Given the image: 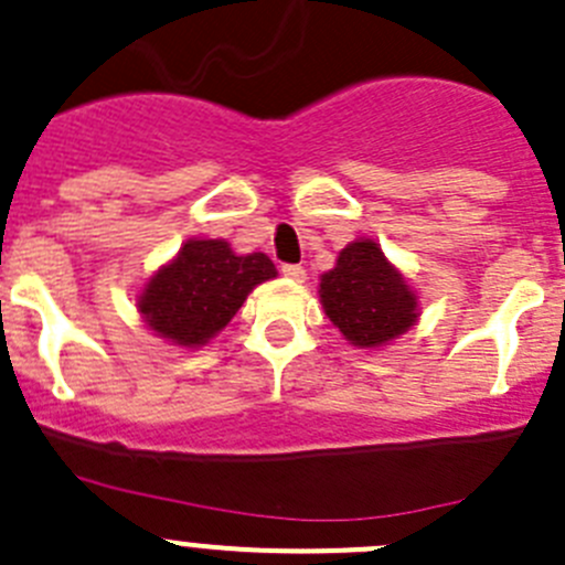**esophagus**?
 Returning <instances> with one entry per match:
<instances>
[{
	"instance_id": "1",
	"label": "esophagus",
	"mask_w": 565,
	"mask_h": 565,
	"mask_svg": "<svg viewBox=\"0 0 565 565\" xmlns=\"http://www.w3.org/2000/svg\"><path fill=\"white\" fill-rule=\"evenodd\" d=\"M282 275L288 277V280L301 282V280H305V266H299V264H282Z\"/></svg>"
}]
</instances>
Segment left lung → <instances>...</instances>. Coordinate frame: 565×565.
<instances>
[{"label":"left lung","mask_w":565,"mask_h":565,"mask_svg":"<svg viewBox=\"0 0 565 565\" xmlns=\"http://www.w3.org/2000/svg\"><path fill=\"white\" fill-rule=\"evenodd\" d=\"M329 321L360 349H376L417 321V296L371 238L349 244L338 266L321 277Z\"/></svg>","instance_id":"left-lung-1"}]
</instances>
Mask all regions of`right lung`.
I'll use <instances>...</instances> for the list:
<instances>
[{
  "instance_id": "1",
  "label": "right lung",
  "mask_w": 565,
  "mask_h": 565,
  "mask_svg": "<svg viewBox=\"0 0 565 565\" xmlns=\"http://www.w3.org/2000/svg\"><path fill=\"white\" fill-rule=\"evenodd\" d=\"M277 277L264 253L236 255L222 238L189 242L139 296L145 323L178 345H203L227 327L255 285Z\"/></svg>"
}]
</instances>
